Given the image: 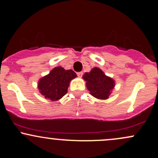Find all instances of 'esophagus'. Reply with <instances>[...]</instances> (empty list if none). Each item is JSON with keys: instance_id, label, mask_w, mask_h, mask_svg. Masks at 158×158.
Instances as JSON below:
<instances>
[{"instance_id": "34e87169", "label": "esophagus", "mask_w": 158, "mask_h": 158, "mask_svg": "<svg viewBox=\"0 0 158 158\" xmlns=\"http://www.w3.org/2000/svg\"><path fill=\"white\" fill-rule=\"evenodd\" d=\"M77 75H78V76H79V77H82V75H83V73L79 72V73H77Z\"/></svg>"}]
</instances>
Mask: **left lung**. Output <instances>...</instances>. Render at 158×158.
Instances as JSON below:
<instances>
[{
	"label": "left lung",
	"mask_w": 158,
	"mask_h": 158,
	"mask_svg": "<svg viewBox=\"0 0 158 158\" xmlns=\"http://www.w3.org/2000/svg\"><path fill=\"white\" fill-rule=\"evenodd\" d=\"M83 79L86 82V87L90 94L94 98L106 100L111 94V91L115 86V82L107 76L101 69L94 67L89 73H85Z\"/></svg>",
	"instance_id": "left-lung-1"
}]
</instances>
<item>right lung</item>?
<instances>
[{"mask_svg":"<svg viewBox=\"0 0 158 158\" xmlns=\"http://www.w3.org/2000/svg\"><path fill=\"white\" fill-rule=\"evenodd\" d=\"M76 76L72 69L66 70L61 66L54 68L49 74L39 79V92L51 101L60 100L67 93L69 82Z\"/></svg>","mask_w":158,"mask_h":158,"instance_id":"obj_1","label":"right lung"}]
</instances>
